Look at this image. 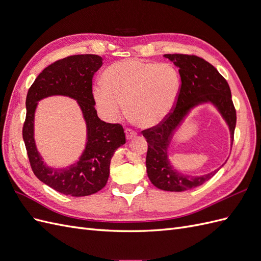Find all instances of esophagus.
<instances>
[{
  "mask_svg": "<svg viewBox=\"0 0 261 261\" xmlns=\"http://www.w3.org/2000/svg\"><path fill=\"white\" fill-rule=\"evenodd\" d=\"M125 134H126V138H127L128 140L133 139L134 137L137 136V133L134 130V129H132V128H126L125 129Z\"/></svg>",
  "mask_w": 261,
  "mask_h": 261,
  "instance_id": "obj_1",
  "label": "esophagus"
}]
</instances>
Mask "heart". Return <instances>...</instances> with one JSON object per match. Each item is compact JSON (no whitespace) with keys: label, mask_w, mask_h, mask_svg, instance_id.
Masks as SVG:
<instances>
[{"label":"heart","mask_w":261,"mask_h":261,"mask_svg":"<svg viewBox=\"0 0 261 261\" xmlns=\"http://www.w3.org/2000/svg\"><path fill=\"white\" fill-rule=\"evenodd\" d=\"M180 76L170 63L137 59L116 62L103 74V84L93 87V98L108 120L121 115L126 105L130 120L150 127L159 124L174 106Z\"/></svg>","instance_id":"b5f03b06"}]
</instances>
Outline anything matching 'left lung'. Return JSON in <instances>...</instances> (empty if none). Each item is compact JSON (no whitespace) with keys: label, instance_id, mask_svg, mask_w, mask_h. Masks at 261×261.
I'll use <instances>...</instances> for the list:
<instances>
[{"label":"left lung","instance_id":"left-lung-1","mask_svg":"<svg viewBox=\"0 0 261 261\" xmlns=\"http://www.w3.org/2000/svg\"><path fill=\"white\" fill-rule=\"evenodd\" d=\"M164 57L178 67L181 85L172 111L159 124L141 132L148 143L147 174L151 183L162 191L184 192L206 183L221 167L202 176H189L173 170L168 159L173 132L192 108L211 102L226 121L233 141L236 110L230 86L209 62L189 54H164Z\"/></svg>","mask_w":261,"mask_h":261}]
</instances>
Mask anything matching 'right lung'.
<instances>
[{
	"mask_svg": "<svg viewBox=\"0 0 261 261\" xmlns=\"http://www.w3.org/2000/svg\"><path fill=\"white\" fill-rule=\"evenodd\" d=\"M102 66L96 54H78L59 60L38 75L26 98V120L22 126L28 159L34 174L55 191L73 197L99 192L107 184L115 150L126 143L121 124L101 121L94 109L92 78ZM61 94L77 100L87 125V145L80 161L66 169L46 167L33 138V118L37 101Z\"/></svg>",
	"mask_w": 261,
	"mask_h": 261,
	"instance_id": "right-lung-1",
	"label": "right lung"
}]
</instances>
